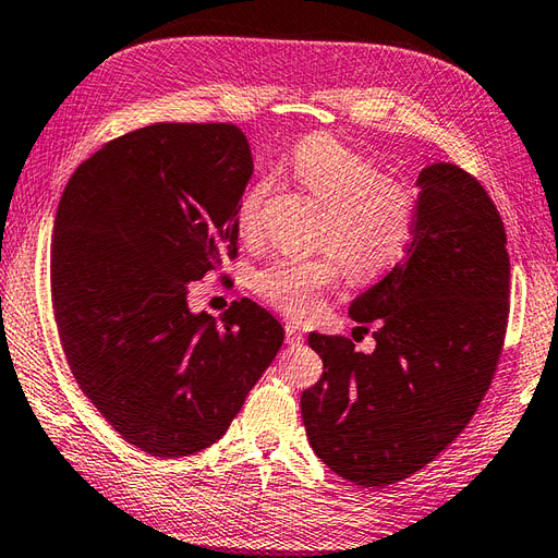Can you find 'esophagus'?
I'll return each instance as SVG.
<instances>
[{
    "label": "esophagus",
    "mask_w": 558,
    "mask_h": 558,
    "mask_svg": "<svg viewBox=\"0 0 558 558\" xmlns=\"http://www.w3.org/2000/svg\"><path fill=\"white\" fill-rule=\"evenodd\" d=\"M303 343V333H301V329H298L295 324H287V345H291V348H298Z\"/></svg>",
    "instance_id": "esophagus-1"
}]
</instances>
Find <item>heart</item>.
<instances>
[{
	"instance_id": "heart-1",
	"label": "heart",
	"mask_w": 558,
	"mask_h": 558,
	"mask_svg": "<svg viewBox=\"0 0 558 558\" xmlns=\"http://www.w3.org/2000/svg\"><path fill=\"white\" fill-rule=\"evenodd\" d=\"M293 182L324 203L315 257L279 255L255 271L253 291L293 319L317 315L322 295L348 275L357 281L381 277L410 248L416 227V196L378 162L331 134H310L287 160ZM269 180L251 184L236 203V229L257 239L271 196Z\"/></svg>"
}]
</instances>
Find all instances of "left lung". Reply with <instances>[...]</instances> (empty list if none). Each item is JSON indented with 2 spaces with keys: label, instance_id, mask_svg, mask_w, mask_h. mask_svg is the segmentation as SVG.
Here are the masks:
<instances>
[{
  "label": "left lung",
  "instance_id": "1",
  "mask_svg": "<svg viewBox=\"0 0 558 558\" xmlns=\"http://www.w3.org/2000/svg\"><path fill=\"white\" fill-rule=\"evenodd\" d=\"M416 186L410 248L350 303L355 322H378L374 352L343 336L307 338L324 362L301 398L307 440L362 487L410 478L466 428L507 333L509 253L493 198L452 162L424 168Z\"/></svg>",
  "mask_w": 558,
  "mask_h": 558
}]
</instances>
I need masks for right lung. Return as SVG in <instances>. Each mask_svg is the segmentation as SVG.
Masks as SVG:
<instances>
[{
	"label": "right lung",
	"instance_id": "add662e5",
	"mask_svg": "<svg viewBox=\"0 0 558 558\" xmlns=\"http://www.w3.org/2000/svg\"><path fill=\"white\" fill-rule=\"evenodd\" d=\"M253 174L229 122H156L104 144L53 222L51 303L77 386L128 442L189 457L220 440L277 357L281 324L241 298L215 322L192 281L236 257Z\"/></svg>",
	"mask_w": 558,
	"mask_h": 558
}]
</instances>
